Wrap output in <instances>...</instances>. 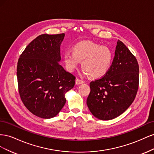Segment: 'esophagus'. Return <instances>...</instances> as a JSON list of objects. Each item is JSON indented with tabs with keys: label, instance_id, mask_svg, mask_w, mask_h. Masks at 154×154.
Returning a JSON list of instances; mask_svg holds the SVG:
<instances>
[{
	"label": "esophagus",
	"instance_id": "34e87169",
	"mask_svg": "<svg viewBox=\"0 0 154 154\" xmlns=\"http://www.w3.org/2000/svg\"><path fill=\"white\" fill-rule=\"evenodd\" d=\"M83 83V81L80 80V79H76V85H80V84H82V83Z\"/></svg>",
	"mask_w": 154,
	"mask_h": 154
}]
</instances>
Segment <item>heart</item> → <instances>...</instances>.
Returning <instances> with one entry per match:
<instances>
[{
    "instance_id": "heart-1",
    "label": "heart",
    "mask_w": 154,
    "mask_h": 154,
    "mask_svg": "<svg viewBox=\"0 0 154 154\" xmlns=\"http://www.w3.org/2000/svg\"><path fill=\"white\" fill-rule=\"evenodd\" d=\"M63 59L69 72H73L82 62V71L84 75L100 78L108 72L112 60V53L107 46L83 41L73 46L72 52L65 51Z\"/></svg>"
}]
</instances>
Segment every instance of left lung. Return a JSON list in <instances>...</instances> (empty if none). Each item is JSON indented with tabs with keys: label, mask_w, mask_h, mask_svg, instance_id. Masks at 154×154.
Here are the masks:
<instances>
[{
	"label": "left lung",
	"mask_w": 154,
	"mask_h": 154,
	"mask_svg": "<svg viewBox=\"0 0 154 154\" xmlns=\"http://www.w3.org/2000/svg\"><path fill=\"white\" fill-rule=\"evenodd\" d=\"M139 85V65L136 57L118 40L111 66L105 75L90 83L87 105L92 114L110 120L123 114L136 97Z\"/></svg>",
	"instance_id": "8db88e82"
}]
</instances>
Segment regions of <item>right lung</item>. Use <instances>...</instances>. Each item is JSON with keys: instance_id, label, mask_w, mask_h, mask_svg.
Here are the masks:
<instances>
[{"instance_id": "obj_1", "label": "right lung", "mask_w": 154, "mask_h": 154, "mask_svg": "<svg viewBox=\"0 0 154 154\" xmlns=\"http://www.w3.org/2000/svg\"><path fill=\"white\" fill-rule=\"evenodd\" d=\"M64 36V33L37 36L18 61L20 98L31 113L41 118L57 116L66 104V94L75 84V76L59 64Z\"/></svg>"}]
</instances>
